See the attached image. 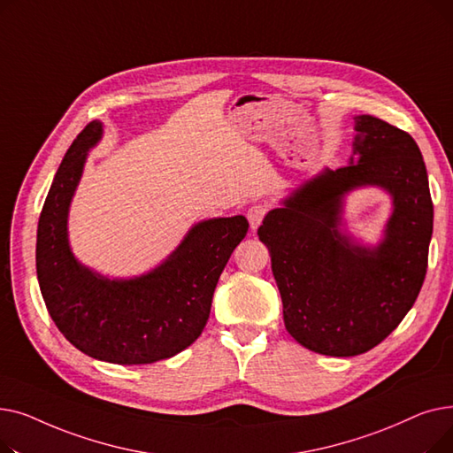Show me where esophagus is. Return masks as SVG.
Instances as JSON below:
<instances>
[{
  "label": "esophagus",
  "mask_w": 453,
  "mask_h": 453,
  "mask_svg": "<svg viewBox=\"0 0 453 453\" xmlns=\"http://www.w3.org/2000/svg\"><path fill=\"white\" fill-rule=\"evenodd\" d=\"M270 207L268 203H253L250 209H248V220H250V226L251 229L255 231L260 224H263L265 217L268 214Z\"/></svg>",
  "instance_id": "esophagus-1"
}]
</instances>
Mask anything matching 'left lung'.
I'll return each mask as SVG.
<instances>
[{
	"mask_svg": "<svg viewBox=\"0 0 453 453\" xmlns=\"http://www.w3.org/2000/svg\"><path fill=\"white\" fill-rule=\"evenodd\" d=\"M349 165L325 171L266 214L258 239L272 255L284 326L303 347L356 356L382 343L418 297L434 231V202L415 139L378 117L356 121ZM364 184L384 186L395 211L376 250L337 229L341 198Z\"/></svg>",
	"mask_w": 453,
	"mask_h": 453,
	"instance_id": "8db88e82",
	"label": "left lung"
}]
</instances>
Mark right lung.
Segmentation results:
<instances>
[{
	"instance_id": "obj_1",
	"label": "right lung",
	"mask_w": 453,
	"mask_h": 453,
	"mask_svg": "<svg viewBox=\"0 0 453 453\" xmlns=\"http://www.w3.org/2000/svg\"><path fill=\"white\" fill-rule=\"evenodd\" d=\"M101 134L103 125L91 121L71 142L43 202L36 234L40 290L58 330L84 354L119 365L154 364L198 340L214 288L250 224L244 217L205 220L147 275H95L69 250L67 209L86 152Z\"/></svg>"
}]
</instances>
